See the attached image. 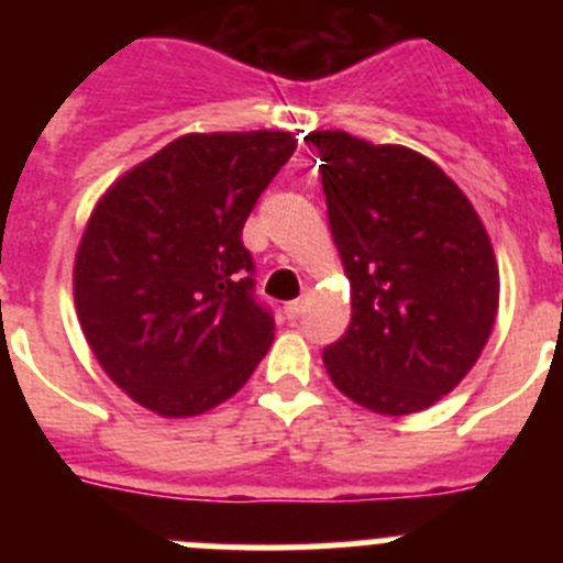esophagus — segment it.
I'll use <instances>...</instances> for the list:
<instances>
[{"mask_svg":"<svg viewBox=\"0 0 563 563\" xmlns=\"http://www.w3.org/2000/svg\"><path fill=\"white\" fill-rule=\"evenodd\" d=\"M301 312H305V298H296V301H290V305H285V316L290 318V321H296V318H301Z\"/></svg>","mask_w":563,"mask_h":563,"instance_id":"34e87169","label":"esophagus"}]
</instances>
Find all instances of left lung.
Wrapping results in <instances>:
<instances>
[{"label":"left lung","instance_id":"left-lung-1","mask_svg":"<svg viewBox=\"0 0 563 563\" xmlns=\"http://www.w3.org/2000/svg\"><path fill=\"white\" fill-rule=\"evenodd\" d=\"M352 318L324 366L363 409L406 417L460 386L499 312V265L462 188L420 152L312 132Z\"/></svg>","mask_w":563,"mask_h":563}]
</instances>
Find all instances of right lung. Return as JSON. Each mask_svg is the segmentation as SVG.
<instances>
[{
	"mask_svg": "<svg viewBox=\"0 0 563 563\" xmlns=\"http://www.w3.org/2000/svg\"><path fill=\"white\" fill-rule=\"evenodd\" d=\"M292 132H191L123 172L78 242L73 296L101 369L166 420L236 395L276 324L253 301L242 228Z\"/></svg>",
	"mask_w": 563,
	"mask_h": 563,
	"instance_id": "1",
	"label": "right lung"
}]
</instances>
